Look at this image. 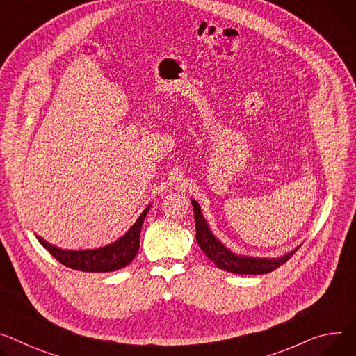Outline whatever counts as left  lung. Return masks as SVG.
Listing matches in <instances>:
<instances>
[{"mask_svg":"<svg viewBox=\"0 0 356 356\" xmlns=\"http://www.w3.org/2000/svg\"><path fill=\"white\" fill-rule=\"evenodd\" d=\"M193 210H195L196 221V241L199 243L203 252L210 260L221 270H225L233 274H267L277 270L280 266L286 263L291 257L296 254L298 247L291 252L278 257V258H260V257H247L238 255L230 251L214 234L210 232L209 224L204 220L200 206L196 200H191Z\"/></svg>","mask_w":356,"mask_h":356,"instance_id":"8db88e82","label":"left lung"}]
</instances>
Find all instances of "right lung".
I'll return each mask as SVG.
<instances>
[{
  "label": "right lung",
  "mask_w": 356,
  "mask_h": 356,
  "mask_svg": "<svg viewBox=\"0 0 356 356\" xmlns=\"http://www.w3.org/2000/svg\"><path fill=\"white\" fill-rule=\"evenodd\" d=\"M150 209V204L143 210L139 216L136 222L132 225L129 232L122 236L115 243L95 248V250H62L49 243L44 238L38 237V241L56 258V260L65 267H70L76 271L85 273H109L120 270L132 263L139 251V237L142 224L145 217Z\"/></svg>",
  "instance_id": "obj_1"
}]
</instances>
